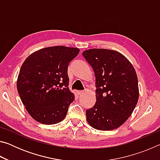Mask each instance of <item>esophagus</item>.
<instances>
[{"mask_svg": "<svg viewBox=\"0 0 160 160\" xmlns=\"http://www.w3.org/2000/svg\"><path fill=\"white\" fill-rule=\"evenodd\" d=\"M82 93H83V91H77L76 92V94H78V95H80V94Z\"/></svg>", "mask_w": 160, "mask_h": 160, "instance_id": "esophagus-1", "label": "esophagus"}]
</instances>
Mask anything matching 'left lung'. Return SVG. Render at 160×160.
<instances>
[{"instance_id": "8db88e82", "label": "left lung", "mask_w": 160, "mask_h": 160, "mask_svg": "<svg viewBox=\"0 0 160 160\" xmlns=\"http://www.w3.org/2000/svg\"><path fill=\"white\" fill-rule=\"evenodd\" d=\"M82 55L96 78V103L86 111L87 121L100 131H112L126 122L139 98L138 81L132 63L118 51L92 48Z\"/></svg>"}]
</instances>
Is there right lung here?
Instances as JSON below:
<instances>
[{"instance_id": "1", "label": "right lung", "mask_w": 160, "mask_h": 160, "mask_svg": "<svg viewBox=\"0 0 160 160\" xmlns=\"http://www.w3.org/2000/svg\"><path fill=\"white\" fill-rule=\"evenodd\" d=\"M78 48L56 46L31 53L20 68L17 89L29 114L37 122L52 125L66 118L75 95L68 88V67Z\"/></svg>"}]
</instances>
